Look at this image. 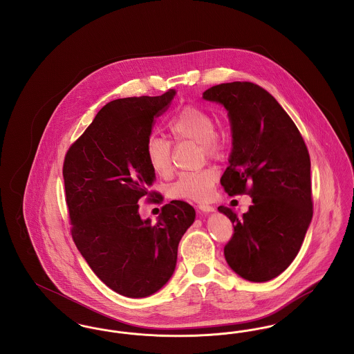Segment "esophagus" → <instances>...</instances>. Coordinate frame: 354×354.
I'll return each instance as SVG.
<instances>
[{
	"instance_id": "1",
	"label": "esophagus",
	"mask_w": 354,
	"mask_h": 354,
	"mask_svg": "<svg viewBox=\"0 0 354 354\" xmlns=\"http://www.w3.org/2000/svg\"><path fill=\"white\" fill-rule=\"evenodd\" d=\"M199 209L202 211V212H214L215 211V208L212 207V205H209V204H205V203H202V204H199Z\"/></svg>"
}]
</instances>
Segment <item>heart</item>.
Returning a JSON list of instances; mask_svg holds the SVG:
<instances>
[{"mask_svg":"<svg viewBox=\"0 0 354 354\" xmlns=\"http://www.w3.org/2000/svg\"><path fill=\"white\" fill-rule=\"evenodd\" d=\"M169 133L174 140H191L201 145L204 155L218 159L225 151L224 135L215 131L212 115L198 106H185L169 119ZM146 155L152 171L160 176L171 172V143L166 139L151 136L146 145ZM218 179V171L211 167L195 172H185L171 185L169 194L175 199L203 202L207 201Z\"/></svg>","mask_w":354,"mask_h":354,"instance_id":"heart-1","label":"heart"}]
</instances>
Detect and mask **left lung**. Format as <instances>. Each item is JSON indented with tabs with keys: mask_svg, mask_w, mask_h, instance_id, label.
<instances>
[{
	"mask_svg": "<svg viewBox=\"0 0 354 354\" xmlns=\"http://www.w3.org/2000/svg\"><path fill=\"white\" fill-rule=\"evenodd\" d=\"M203 98L221 103L231 122L232 151L220 183L230 196L248 194L253 202L241 218L218 208L234 224L225 260L243 279L268 281L295 260L312 220L309 152L286 110L259 84H216Z\"/></svg>",
	"mask_w": 354,
	"mask_h": 354,
	"instance_id": "8db88e82",
	"label": "left lung"
}]
</instances>
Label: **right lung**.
I'll use <instances>...</instances> for the list:
<instances>
[{
  "label": "right lung",
  "instance_id": "right-lung-1",
  "mask_svg": "<svg viewBox=\"0 0 354 354\" xmlns=\"http://www.w3.org/2000/svg\"><path fill=\"white\" fill-rule=\"evenodd\" d=\"M159 97L109 102L68 149L64 162L71 236L102 281L122 296L140 299L172 276L178 245L195 220L192 205L172 201L152 223L142 220V199L159 202L146 145L155 118L174 100Z\"/></svg>",
  "mask_w": 354,
  "mask_h": 354
}]
</instances>
